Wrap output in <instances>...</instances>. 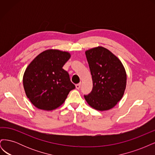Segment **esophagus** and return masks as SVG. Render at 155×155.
<instances>
[{
  "label": "esophagus",
  "instance_id": "esophagus-1",
  "mask_svg": "<svg viewBox=\"0 0 155 155\" xmlns=\"http://www.w3.org/2000/svg\"><path fill=\"white\" fill-rule=\"evenodd\" d=\"M81 83H79L78 84H76V88L77 89H79V88H80V87H81Z\"/></svg>",
  "mask_w": 155,
  "mask_h": 155
}]
</instances>
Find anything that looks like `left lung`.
<instances>
[{
  "instance_id": "1",
  "label": "left lung",
  "mask_w": 155,
  "mask_h": 155,
  "mask_svg": "<svg viewBox=\"0 0 155 155\" xmlns=\"http://www.w3.org/2000/svg\"><path fill=\"white\" fill-rule=\"evenodd\" d=\"M92 75V91L84 95L88 104L97 110L113 108L122 98L127 74L120 60L111 51L97 46L85 51Z\"/></svg>"
}]
</instances>
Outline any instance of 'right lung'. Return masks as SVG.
Here are the masks:
<instances>
[{"instance_id": "add662e5", "label": "right lung", "mask_w": 155, "mask_h": 155, "mask_svg": "<svg viewBox=\"0 0 155 155\" xmlns=\"http://www.w3.org/2000/svg\"><path fill=\"white\" fill-rule=\"evenodd\" d=\"M70 58L67 51L50 49L39 54L28 66L23 86L35 107L45 110L57 109L75 88L68 73L63 68Z\"/></svg>"}]
</instances>
